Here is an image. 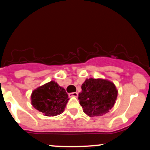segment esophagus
Instances as JSON below:
<instances>
[{"instance_id": "esophagus-1", "label": "esophagus", "mask_w": 150, "mask_h": 150, "mask_svg": "<svg viewBox=\"0 0 150 150\" xmlns=\"http://www.w3.org/2000/svg\"><path fill=\"white\" fill-rule=\"evenodd\" d=\"M69 97H78V93H77V92L70 93Z\"/></svg>"}]
</instances>
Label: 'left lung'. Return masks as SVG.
Here are the masks:
<instances>
[{
  "label": "left lung",
  "mask_w": 150,
  "mask_h": 150,
  "mask_svg": "<svg viewBox=\"0 0 150 150\" xmlns=\"http://www.w3.org/2000/svg\"><path fill=\"white\" fill-rule=\"evenodd\" d=\"M81 88L78 99L87 116H103L116 103L118 90L111 81L99 78L86 79Z\"/></svg>",
  "instance_id": "1"
}]
</instances>
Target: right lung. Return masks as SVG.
<instances>
[{
  "instance_id": "add662e5",
  "label": "right lung",
  "mask_w": 150,
  "mask_h": 150,
  "mask_svg": "<svg viewBox=\"0 0 150 150\" xmlns=\"http://www.w3.org/2000/svg\"><path fill=\"white\" fill-rule=\"evenodd\" d=\"M68 100L65 89L55 81L39 87L31 94L32 106L46 116H56L63 113Z\"/></svg>"
}]
</instances>
